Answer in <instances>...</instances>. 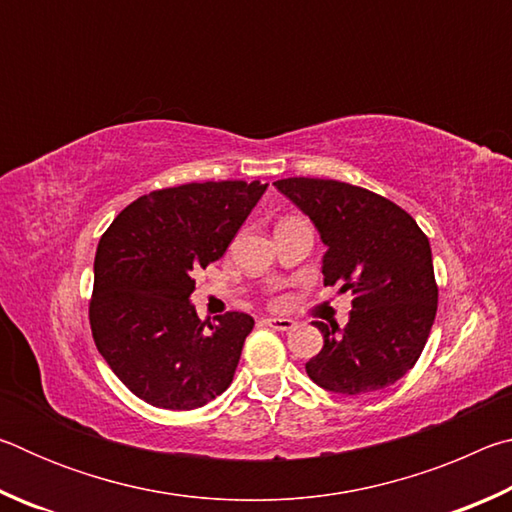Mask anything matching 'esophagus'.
Returning a JSON list of instances; mask_svg holds the SVG:
<instances>
[{
	"instance_id": "obj_1",
	"label": "esophagus",
	"mask_w": 512,
	"mask_h": 512,
	"mask_svg": "<svg viewBox=\"0 0 512 512\" xmlns=\"http://www.w3.org/2000/svg\"><path fill=\"white\" fill-rule=\"evenodd\" d=\"M264 325H268L271 329H277V332H291L296 327V320L291 318H264Z\"/></svg>"
}]
</instances>
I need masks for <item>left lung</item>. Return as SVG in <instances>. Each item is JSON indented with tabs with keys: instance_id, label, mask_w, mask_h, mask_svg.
Segmentation results:
<instances>
[{
	"instance_id": "1",
	"label": "left lung",
	"mask_w": 512,
	"mask_h": 512,
	"mask_svg": "<svg viewBox=\"0 0 512 512\" xmlns=\"http://www.w3.org/2000/svg\"><path fill=\"white\" fill-rule=\"evenodd\" d=\"M275 187L318 228L325 287L354 296L343 329L314 323L325 345L307 361V375L341 395L395 384L420 359L438 309L427 235L400 205L357 185L284 178Z\"/></svg>"
}]
</instances>
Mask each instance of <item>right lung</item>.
I'll return each mask as SVG.
<instances>
[{
    "label": "right lung",
    "instance_id": "add662e5",
    "mask_svg": "<svg viewBox=\"0 0 512 512\" xmlns=\"http://www.w3.org/2000/svg\"><path fill=\"white\" fill-rule=\"evenodd\" d=\"M266 192L253 180L155 189L121 210L94 257L90 327L112 372L158 409L192 411L232 384L253 316L201 320L194 273L221 259Z\"/></svg>",
    "mask_w": 512,
    "mask_h": 512
}]
</instances>
